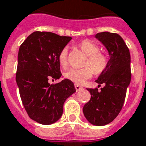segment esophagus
Returning <instances> with one entry per match:
<instances>
[{"label":"esophagus","instance_id":"esophagus-1","mask_svg":"<svg viewBox=\"0 0 146 146\" xmlns=\"http://www.w3.org/2000/svg\"><path fill=\"white\" fill-rule=\"evenodd\" d=\"M75 88H76V91H79L80 90L82 89V87H80V86H79V85H77V84H76V85H75Z\"/></svg>","mask_w":146,"mask_h":146}]
</instances>
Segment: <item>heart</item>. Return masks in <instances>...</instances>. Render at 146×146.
Instances as JSON below:
<instances>
[{
    "instance_id": "obj_1",
    "label": "heart",
    "mask_w": 146,
    "mask_h": 146,
    "mask_svg": "<svg viewBox=\"0 0 146 146\" xmlns=\"http://www.w3.org/2000/svg\"><path fill=\"white\" fill-rule=\"evenodd\" d=\"M79 47L87 56L86 66L81 69L71 68L65 73V77L75 84H83L86 80L92 76L94 70L95 73H101L106 70L108 66V59L104 54L99 52V47L94 42L90 40H84L79 44ZM60 66L66 68L68 66V48H64L60 52L59 56ZM93 70H92V69Z\"/></svg>"
}]
</instances>
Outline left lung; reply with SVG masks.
Listing matches in <instances>:
<instances>
[{
    "instance_id": "obj_1",
    "label": "left lung",
    "mask_w": 146,
    "mask_h": 146,
    "mask_svg": "<svg viewBox=\"0 0 146 146\" xmlns=\"http://www.w3.org/2000/svg\"><path fill=\"white\" fill-rule=\"evenodd\" d=\"M95 38L105 46L109 61L106 70L100 73L96 82L104 84L98 88L87 89L90 100L84 106L85 117L90 124L104 126L114 121L122 108L127 88L131 82V56L125 41L116 33L104 32Z\"/></svg>"
}]
</instances>
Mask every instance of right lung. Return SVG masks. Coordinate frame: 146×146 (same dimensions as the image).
Segmentation results:
<instances>
[{"label":"right lung","mask_w":146,"mask_h":146,"mask_svg":"<svg viewBox=\"0 0 146 146\" xmlns=\"http://www.w3.org/2000/svg\"><path fill=\"white\" fill-rule=\"evenodd\" d=\"M72 38L48 32H35L19 48L16 82L25 109L31 119L51 125L61 117L65 100L76 92L68 79L50 84L48 79H59V56Z\"/></svg>","instance_id":"obj_1"}]
</instances>
